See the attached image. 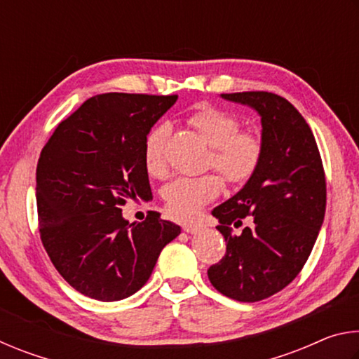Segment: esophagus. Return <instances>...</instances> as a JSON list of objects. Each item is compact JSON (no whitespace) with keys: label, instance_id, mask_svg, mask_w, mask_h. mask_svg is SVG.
I'll return each instance as SVG.
<instances>
[{"label":"esophagus","instance_id":"34e87169","mask_svg":"<svg viewBox=\"0 0 359 359\" xmlns=\"http://www.w3.org/2000/svg\"><path fill=\"white\" fill-rule=\"evenodd\" d=\"M201 229H203L201 224H185L184 226V231L188 234H198Z\"/></svg>","mask_w":359,"mask_h":359}]
</instances>
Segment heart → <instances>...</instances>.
Segmentation results:
<instances>
[{"label":"heart","instance_id":"heart-1","mask_svg":"<svg viewBox=\"0 0 359 359\" xmlns=\"http://www.w3.org/2000/svg\"><path fill=\"white\" fill-rule=\"evenodd\" d=\"M187 121L212 145L208 168L218 169L229 184H245L257 174L264 156V141L258 131L242 128L241 115L214 104H201L188 114ZM169 136L171 126L160 123L144 139V166L154 177H165L168 172ZM220 191L222 177L217 172H208L172 180L165 187L163 198L169 215L180 222H191Z\"/></svg>","mask_w":359,"mask_h":359}]
</instances>
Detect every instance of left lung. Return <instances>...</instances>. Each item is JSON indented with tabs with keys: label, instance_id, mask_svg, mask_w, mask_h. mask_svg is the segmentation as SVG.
<instances>
[{
	"label": "left lung",
	"instance_id": "8db88e82",
	"mask_svg": "<svg viewBox=\"0 0 359 359\" xmlns=\"http://www.w3.org/2000/svg\"><path fill=\"white\" fill-rule=\"evenodd\" d=\"M222 96L257 109L264 156L245 187L212 210L226 252L208 276L222 294L257 302L283 290L306 264L325 218V169L311 126L290 101L269 92Z\"/></svg>",
	"mask_w": 359,
	"mask_h": 359
}]
</instances>
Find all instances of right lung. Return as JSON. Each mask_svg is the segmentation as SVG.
<instances>
[{"label":"right lung","mask_w":359,"mask_h":359,"mask_svg":"<svg viewBox=\"0 0 359 359\" xmlns=\"http://www.w3.org/2000/svg\"><path fill=\"white\" fill-rule=\"evenodd\" d=\"M177 95L104 93L60 121L41 150L36 203L42 245L66 282L98 301L141 290L180 226L147 212L126 222L121 208L149 201L144 139Z\"/></svg>","instance_id":"obj_1"}]
</instances>
